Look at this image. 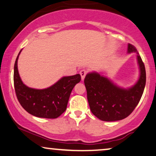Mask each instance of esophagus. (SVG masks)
Wrapping results in <instances>:
<instances>
[{
	"instance_id": "esophagus-1",
	"label": "esophagus",
	"mask_w": 156,
	"mask_h": 156,
	"mask_svg": "<svg viewBox=\"0 0 156 156\" xmlns=\"http://www.w3.org/2000/svg\"><path fill=\"white\" fill-rule=\"evenodd\" d=\"M80 74L81 76V79H82V80H83L85 77V76H86V74H87V71L85 69L81 70V71H80Z\"/></svg>"
}]
</instances>
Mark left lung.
<instances>
[{"label":"left lung","mask_w":156,"mask_h":156,"mask_svg":"<svg viewBox=\"0 0 156 156\" xmlns=\"http://www.w3.org/2000/svg\"><path fill=\"white\" fill-rule=\"evenodd\" d=\"M136 54L139 76L132 86L123 87L102 73L89 72L84 83L92 113L105 122H115L128 117L139 104L146 85V69L136 48L128 44L127 54Z\"/></svg>","instance_id":"1"}]
</instances>
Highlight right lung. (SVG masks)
<instances>
[{
  "instance_id": "right-lung-1",
  "label": "right lung",
  "mask_w": 156,
  "mask_h": 156,
  "mask_svg": "<svg viewBox=\"0 0 156 156\" xmlns=\"http://www.w3.org/2000/svg\"><path fill=\"white\" fill-rule=\"evenodd\" d=\"M17 56L14 66V86L17 100L22 107L37 117L56 119L66 111L70 95L75 85L80 82V74L63 76L49 87L36 89L24 84L17 69Z\"/></svg>"
}]
</instances>
